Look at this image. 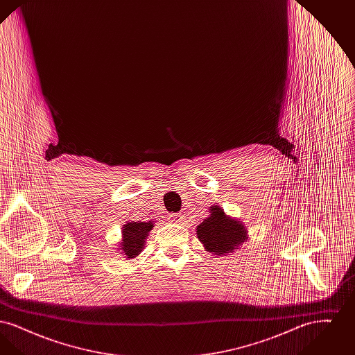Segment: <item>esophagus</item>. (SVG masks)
<instances>
[{
    "mask_svg": "<svg viewBox=\"0 0 355 355\" xmlns=\"http://www.w3.org/2000/svg\"><path fill=\"white\" fill-rule=\"evenodd\" d=\"M170 220H171V222H174V223H178V225H180V223H182V222H184V217H182V216H181V214H174V216H171V218H170Z\"/></svg>",
    "mask_w": 355,
    "mask_h": 355,
    "instance_id": "34e87169",
    "label": "esophagus"
}]
</instances>
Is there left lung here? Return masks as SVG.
I'll list each match as a JSON object with an SVG mask.
<instances>
[{"label": "left lung", "instance_id": "8db88e82", "mask_svg": "<svg viewBox=\"0 0 355 355\" xmlns=\"http://www.w3.org/2000/svg\"><path fill=\"white\" fill-rule=\"evenodd\" d=\"M197 236L206 252L214 255L232 253L249 238L246 226L226 216L218 205L211 206L210 216L197 226Z\"/></svg>", "mask_w": 355, "mask_h": 355}]
</instances>
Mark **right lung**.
<instances>
[{
    "label": "right lung",
    "mask_w": 355,
    "mask_h": 355,
    "mask_svg": "<svg viewBox=\"0 0 355 355\" xmlns=\"http://www.w3.org/2000/svg\"><path fill=\"white\" fill-rule=\"evenodd\" d=\"M153 229V222H128L122 227V241H121V250L123 257L126 258H135L142 252L145 246V239Z\"/></svg>",
    "instance_id": "1"
}]
</instances>
